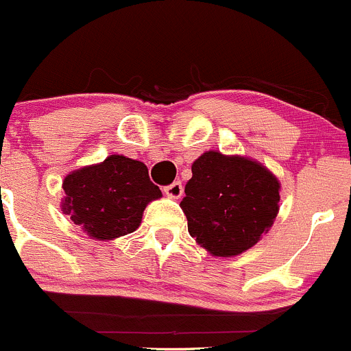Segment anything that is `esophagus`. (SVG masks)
<instances>
[{
    "label": "esophagus",
    "mask_w": 351,
    "mask_h": 351,
    "mask_svg": "<svg viewBox=\"0 0 351 351\" xmlns=\"http://www.w3.org/2000/svg\"><path fill=\"white\" fill-rule=\"evenodd\" d=\"M164 193L167 194L169 197H172V199H179V197L182 196V182H180V180H174L172 184L165 186Z\"/></svg>",
    "instance_id": "34e87169"
}]
</instances>
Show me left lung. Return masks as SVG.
Instances as JSON below:
<instances>
[{"instance_id": "obj_1", "label": "left lung", "mask_w": 351, "mask_h": 351, "mask_svg": "<svg viewBox=\"0 0 351 351\" xmlns=\"http://www.w3.org/2000/svg\"><path fill=\"white\" fill-rule=\"evenodd\" d=\"M277 177L245 157L206 152L193 164L180 201L187 230L216 256H233L254 247L279 211Z\"/></svg>"}]
</instances>
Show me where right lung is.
Returning <instances> with one entry per match:
<instances>
[{
  "mask_svg": "<svg viewBox=\"0 0 351 351\" xmlns=\"http://www.w3.org/2000/svg\"><path fill=\"white\" fill-rule=\"evenodd\" d=\"M64 191L62 211L97 240L133 233L145 206L162 196L147 165L123 155H110L101 164L69 174Z\"/></svg>",
  "mask_w": 351,
  "mask_h": 351,
  "instance_id": "add662e5",
  "label": "right lung"
}]
</instances>
